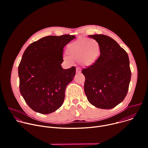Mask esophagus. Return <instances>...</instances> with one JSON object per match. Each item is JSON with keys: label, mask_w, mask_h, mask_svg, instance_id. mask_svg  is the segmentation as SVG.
<instances>
[{"label": "esophagus", "mask_w": 148, "mask_h": 148, "mask_svg": "<svg viewBox=\"0 0 148 148\" xmlns=\"http://www.w3.org/2000/svg\"><path fill=\"white\" fill-rule=\"evenodd\" d=\"M76 72H77V73H81V69H80V68H79V67H77V68H76Z\"/></svg>", "instance_id": "obj_1"}]
</instances>
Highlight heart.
Instances as JSON below:
<instances>
[{"label": "heart", "instance_id": "heart-1", "mask_svg": "<svg viewBox=\"0 0 148 148\" xmlns=\"http://www.w3.org/2000/svg\"><path fill=\"white\" fill-rule=\"evenodd\" d=\"M100 52V47L98 41L94 39L79 38L70 43L67 47L69 57L65 59L67 61L71 60L80 61L84 66L93 64L97 59Z\"/></svg>", "mask_w": 148, "mask_h": 148}]
</instances>
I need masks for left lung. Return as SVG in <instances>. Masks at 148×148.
<instances>
[{
	"mask_svg": "<svg viewBox=\"0 0 148 148\" xmlns=\"http://www.w3.org/2000/svg\"><path fill=\"white\" fill-rule=\"evenodd\" d=\"M98 41L101 54L82 73L86 78L84 91L88 101L101 109H111L128 93L131 77L128 55L116 41L103 34L90 35Z\"/></svg>",
	"mask_w": 148,
	"mask_h": 148,
	"instance_id": "8db88e82",
	"label": "left lung"
}]
</instances>
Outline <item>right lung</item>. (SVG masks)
<instances>
[{
  "label": "right lung",
  "mask_w": 148,
  "mask_h": 148,
  "mask_svg": "<svg viewBox=\"0 0 148 148\" xmlns=\"http://www.w3.org/2000/svg\"><path fill=\"white\" fill-rule=\"evenodd\" d=\"M75 36H49L30 44L18 68L19 88L33 111L48 114L63 103L67 86L75 75V67L63 69V49Z\"/></svg>",
  "instance_id": "add662e5"
}]
</instances>
